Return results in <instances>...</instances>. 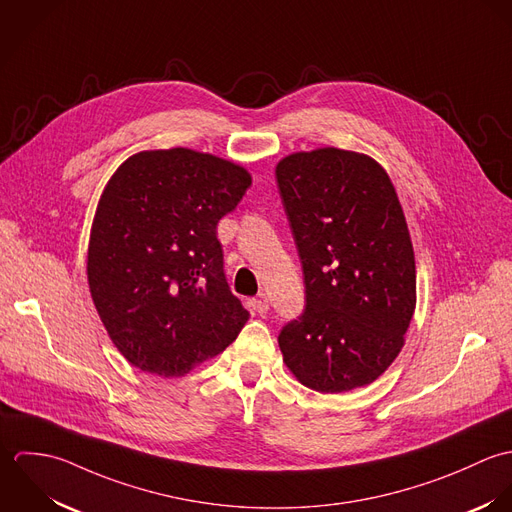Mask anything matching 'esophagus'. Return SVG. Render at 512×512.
Instances as JSON below:
<instances>
[{
  "label": "esophagus",
  "instance_id": "1",
  "mask_svg": "<svg viewBox=\"0 0 512 512\" xmlns=\"http://www.w3.org/2000/svg\"><path fill=\"white\" fill-rule=\"evenodd\" d=\"M251 307L255 312H259V314H265L267 310H269V299L265 297V295H259L257 299H253L251 301Z\"/></svg>",
  "mask_w": 512,
  "mask_h": 512
}]
</instances>
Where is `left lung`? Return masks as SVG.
I'll use <instances>...</instances> for the list:
<instances>
[{"instance_id":"8db88e82","label":"left lung","mask_w":512,"mask_h":512,"mask_svg":"<svg viewBox=\"0 0 512 512\" xmlns=\"http://www.w3.org/2000/svg\"><path fill=\"white\" fill-rule=\"evenodd\" d=\"M305 277V310L283 326V360L322 394L380 378L415 310V257L404 209L370 156L318 148L275 170Z\"/></svg>"}]
</instances>
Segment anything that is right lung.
<instances>
[{"label": "right lung", "mask_w": 512, "mask_h": 512, "mask_svg": "<svg viewBox=\"0 0 512 512\" xmlns=\"http://www.w3.org/2000/svg\"><path fill=\"white\" fill-rule=\"evenodd\" d=\"M249 186L245 168L190 148L138 152L108 180L87 277L110 340L132 366L184 376L249 320L217 239L219 219Z\"/></svg>", "instance_id": "right-lung-1"}]
</instances>
